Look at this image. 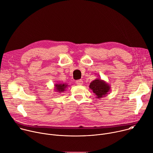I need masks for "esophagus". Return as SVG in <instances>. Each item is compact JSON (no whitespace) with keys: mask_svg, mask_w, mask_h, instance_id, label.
Masks as SVG:
<instances>
[{"mask_svg":"<svg viewBox=\"0 0 153 153\" xmlns=\"http://www.w3.org/2000/svg\"><path fill=\"white\" fill-rule=\"evenodd\" d=\"M76 83L78 85H82L83 84V80H77L76 81Z\"/></svg>","mask_w":153,"mask_h":153,"instance_id":"esophagus-1","label":"esophagus"}]
</instances>
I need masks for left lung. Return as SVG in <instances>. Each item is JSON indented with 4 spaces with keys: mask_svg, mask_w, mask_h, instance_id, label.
I'll use <instances>...</instances> for the list:
<instances>
[{
    "mask_svg": "<svg viewBox=\"0 0 153 153\" xmlns=\"http://www.w3.org/2000/svg\"><path fill=\"white\" fill-rule=\"evenodd\" d=\"M89 87L97 99H101L106 96L111 90L110 85L101 79H96L92 81Z\"/></svg>",
    "mask_w": 153,
    "mask_h": 153,
    "instance_id": "obj_1",
    "label": "left lung"
}]
</instances>
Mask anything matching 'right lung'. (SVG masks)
Segmentation results:
<instances>
[{
	"mask_svg": "<svg viewBox=\"0 0 153 153\" xmlns=\"http://www.w3.org/2000/svg\"><path fill=\"white\" fill-rule=\"evenodd\" d=\"M68 86V85L67 83H56L54 85V91L57 93H63L64 92L67 87Z\"/></svg>",
	"mask_w": 153,
	"mask_h": 153,
	"instance_id": "1",
	"label": "right lung"
}]
</instances>
